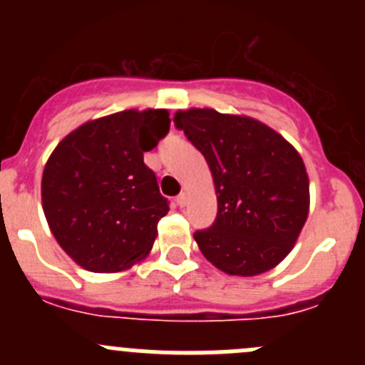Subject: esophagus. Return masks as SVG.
Returning <instances> with one entry per match:
<instances>
[{
	"label": "esophagus",
	"mask_w": 365,
	"mask_h": 365,
	"mask_svg": "<svg viewBox=\"0 0 365 365\" xmlns=\"http://www.w3.org/2000/svg\"><path fill=\"white\" fill-rule=\"evenodd\" d=\"M176 205H178V206H185L187 205V194L185 192H182V194H178V196H176Z\"/></svg>",
	"instance_id": "obj_1"
}]
</instances>
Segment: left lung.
I'll return each mask as SVG.
<instances>
[{
	"label": "left lung",
	"mask_w": 365,
	"mask_h": 365,
	"mask_svg": "<svg viewBox=\"0 0 365 365\" xmlns=\"http://www.w3.org/2000/svg\"><path fill=\"white\" fill-rule=\"evenodd\" d=\"M176 128L203 153L217 194V217L194 240L230 275L263 274L295 245L309 213L302 157L268 125L215 109L175 114Z\"/></svg>",
	"instance_id": "1"
}]
</instances>
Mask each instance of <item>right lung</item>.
Segmentation results:
<instances>
[{
	"label": "right lung",
	"instance_id": "add662e5",
	"mask_svg": "<svg viewBox=\"0 0 365 365\" xmlns=\"http://www.w3.org/2000/svg\"><path fill=\"white\" fill-rule=\"evenodd\" d=\"M169 123L165 109L114 113L81 125L51 153L42 175L43 213L79 267L120 272L152 251L169 203L143 155Z\"/></svg>",
	"mask_w": 365,
	"mask_h": 365
}]
</instances>
